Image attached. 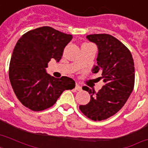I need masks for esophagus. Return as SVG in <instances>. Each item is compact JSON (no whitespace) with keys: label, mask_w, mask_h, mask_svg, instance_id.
Segmentation results:
<instances>
[{"label":"esophagus","mask_w":148,"mask_h":148,"mask_svg":"<svg viewBox=\"0 0 148 148\" xmlns=\"http://www.w3.org/2000/svg\"><path fill=\"white\" fill-rule=\"evenodd\" d=\"M75 89H76L77 90H81V86L78 85L77 84H76V86H75Z\"/></svg>","instance_id":"34e87169"}]
</instances>
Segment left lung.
Here are the masks:
<instances>
[{
	"label": "left lung",
	"instance_id": "obj_1",
	"mask_svg": "<svg viewBox=\"0 0 148 148\" xmlns=\"http://www.w3.org/2000/svg\"><path fill=\"white\" fill-rule=\"evenodd\" d=\"M86 38L97 46V64L94 65L92 72H101L104 85L97 92L84 86L82 88L90 94V100L79 108L88 118L102 121L119 111L133 91L134 64L127 47L114 37L99 34Z\"/></svg>",
	"mask_w": 148,
	"mask_h": 148
}]
</instances>
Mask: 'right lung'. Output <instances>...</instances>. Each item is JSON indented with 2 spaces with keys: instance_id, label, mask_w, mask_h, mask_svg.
Returning <instances> with one entry per match:
<instances>
[{
  "instance_id": "obj_1",
  "label": "right lung",
  "mask_w": 148,
  "mask_h": 148,
  "mask_svg": "<svg viewBox=\"0 0 148 148\" xmlns=\"http://www.w3.org/2000/svg\"><path fill=\"white\" fill-rule=\"evenodd\" d=\"M72 35L51 27H41L24 34L13 51L9 79L14 92L26 108L40 111L51 108L65 90L75 88L68 77L56 78L47 73L51 59L58 62Z\"/></svg>"
}]
</instances>
